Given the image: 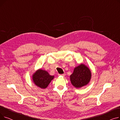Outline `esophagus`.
I'll return each instance as SVG.
<instances>
[{"instance_id":"1","label":"esophagus","mask_w":120,"mask_h":120,"mask_svg":"<svg viewBox=\"0 0 120 120\" xmlns=\"http://www.w3.org/2000/svg\"><path fill=\"white\" fill-rule=\"evenodd\" d=\"M59 76H64L65 74H59Z\"/></svg>"}]
</instances>
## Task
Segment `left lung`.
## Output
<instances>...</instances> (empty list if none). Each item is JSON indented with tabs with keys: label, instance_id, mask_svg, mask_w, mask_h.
Here are the masks:
<instances>
[{
	"label": "left lung",
	"instance_id": "1",
	"mask_svg": "<svg viewBox=\"0 0 120 120\" xmlns=\"http://www.w3.org/2000/svg\"><path fill=\"white\" fill-rule=\"evenodd\" d=\"M91 77V73L90 69L82 64L74 68L73 73L70 76V79L74 86L80 88L89 83Z\"/></svg>",
	"mask_w": 120,
	"mask_h": 120
}]
</instances>
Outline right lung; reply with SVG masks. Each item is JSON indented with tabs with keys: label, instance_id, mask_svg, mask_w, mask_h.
Listing matches in <instances>:
<instances>
[{
	"label": "right lung",
	"instance_id": "add662e5",
	"mask_svg": "<svg viewBox=\"0 0 120 120\" xmlns=\"http://www.w3.org/2000/svg\"><path fill=\"white\" fill-rule=\"evenodd\" d=\"M54 76H51L45 71L40 69L37 71L33 75V80L35 85L41 89H46Z\"/></svg>",
	"mask_w": 120,
	"mask_h": 120
}]
</instances>
